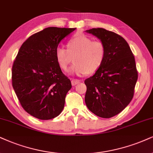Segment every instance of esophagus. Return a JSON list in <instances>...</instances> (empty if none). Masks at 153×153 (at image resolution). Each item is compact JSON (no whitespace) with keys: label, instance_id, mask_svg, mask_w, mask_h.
Returning <instances> with one entry per match:
<instances>
[{"label":"esophagus","instance_id":"obj_1","mask_svg":"<svg viewBox=\"0 0 153 153\" xmlns=\"http://www.w3.org/2000/svg\"><path fill=\"white\" fill-rule=\"evenodd\" d=\"M81 81L80 80H78V79H71V84H72V86H76V84H79Z\"/></svg>","mask_w":153,"mask_h":153}]
</instances>
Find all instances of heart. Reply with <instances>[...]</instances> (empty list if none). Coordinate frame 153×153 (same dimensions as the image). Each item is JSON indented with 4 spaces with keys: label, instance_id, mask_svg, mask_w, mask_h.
Returning <instances> with one entry per match:
<instances>
[{
    "label": "heart",
    "instance_id": "obj_1",
    "mask_svg": "<svg viewBox=\"0 0 153 153\" xmlns=\"http://www.w3.org/2000/svg\"><path fill=\"white\" fill-rule=\"evenodd\" d=\"M105 54V47L102 42L93 41L85 35L71 37L67 42V48L58 47L55 50L56 62L64 71L69 69L72 57L75 56V65L71 71L78 76L97 72L102 66Z\"/></svg>",
    "mask_w": 153,
    "mask_h": 153
}]
</instances>
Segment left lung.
I'll use <instances>...</instances> for the list:
<instances>
[{"instance_id": "1", "label": "left lung", "mask_w": 153, "mask_h": 153, "mask_svg": "<svg viewBox=\"0 0 153 153\" xmlns=\"http://www.w3.org/2000/svg\"><path fill=\"white\" fill-rule=\"evenodd\" d=\"M104 44L106 54L101 68L84 81L85 103L101 118L116 116L129 104L137 80L135 57L125 39L103 28L86 30Z\"/></svg>"}]
</instances>
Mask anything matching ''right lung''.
<instances>
[{
	"label": "right lung",
	"instance_id": "1",
	"mask_svg": "<svg viewBox=\"0 0 153 153\" xmlns=\"http://www.w3.org/2000/svg\"><path fill=\"white\" fill-rule=\"evenodd\" d=\"M76 28L50 27L31 35L20 47L12 68V84L24 110L50 120L61 114L70 80L55 57L59 42Z\"/></svg>",
	"mask_w": 153,
	"mask_h": 153
}]
</instances>
